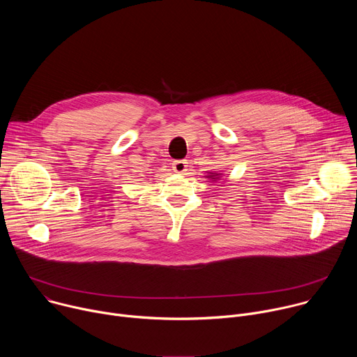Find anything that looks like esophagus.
Instances as JSON below:
<instances>
[{
  "mask_svg": "<svg viewBox=\"0 0 357 357\" xmlns=\"http://www.w3.org/2000/svg\"><path fill=\"white\" fill-rule=\"evenodd\" d=\"M172 169H174V172H176V174H185V172L188 171V162H186L185 160L174 161Z\"/></svg>",
  "mask_w": 357,
  "mask_h": 357,
  "instance_id": "obj_1",
  "label": "esophagus"
}]
</instances>
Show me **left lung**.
<instances>
[{
    "mask_svg": "<svg viewBox=\"0 0 357 357\" xmlns=\"http://www.w3.org/2000/svg\"><path fill=\"white\" fill-rule=\"evenodd\" d=\"M219 175H220V174H216V172H215V174H212V175H209V176H208V178H209V179H219Z\"/></svg>",
    "mask_w": 357,
    "mask_h": 357,
    "instance_id": "1",
    "label": "left lung"
}]
</instances>
